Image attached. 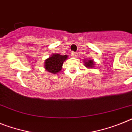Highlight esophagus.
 I'll return each mask as SVG.
<instances>
[{
	"label": "esophagus",
	"mask_w": 132,
	"mask_h": 132,
	"mask_svg": "<svg viewBox=\"0 0 132 132\" xmlns=\"http://www.w3.org/2000/svg\"><path fill=\"white\" fill-rule=\"evenodd\" d=\"M71 56H72V57H76V56H77V54H76V53H75V52H72Z\"/></svg>",
	"instance_id": "obj_1"
}]
</instances>
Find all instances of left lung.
Returning <instances> with one entry per match:
<instances>
[{
	"mask_svg": "<svg viewBox=\"0 0 132 132\" xmlns=\"http://www.w3.org/2000/svg\"><path fill=\"white\" fill-rule=\"evenodd\" d=\"M85 65L86 66V67L88 68H93L94 67V61L93 60H85Z\"/></svg>",
	"mask_w": 132,
	"mask_h": 132,
	"instance_id": "obj_1",
	"label": "left lung"
}]
</instances>
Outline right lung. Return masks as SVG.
<instances>
[{
  "mask_svg": "<svg viewBox=\"0 0 132 132\" xmlns=\"http://www.w3.org/2000/svg\"><path fill=\"white\" fill-rule=\"evenodd\" d=\"M66 55L61 56L59 54H54L45 60V68L49 72L56 74L59 72L62 68L64 62L67 60Z\"/></svg>",
  "mask_w": 132,
  "mask_h": 132,
  "instance_id": "right-lung-1",
  "label": "right lung"
}]
</instances>
